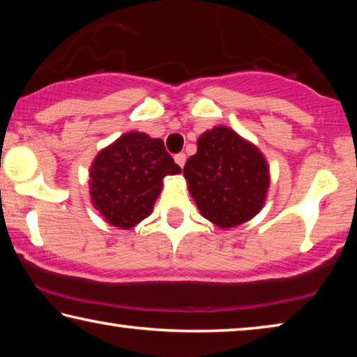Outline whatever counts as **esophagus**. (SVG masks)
Returning <instances> with one entry per match:
<instances>
[{
    "label": "esophagus",
    "mask_w": 357,
    "mask_h": 357,
    "mask_svg": "<svg viewBox=\"0 0 357 357\" xmlns=\"http://www.w3.org/2000/svg\"><path fill=\"white\" fill-rule=\"evenodd\" d=\"M174 162H176V164L183 168L184 165H185V154L184 153H179V154H176L174 155Z\"/></svg>",
    "instance_id": "obj_1"
}]
</instances>
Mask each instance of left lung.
I'll list each match as a JSON object with an SVG mask.
<instances>
[{
  "instance_id": "1",
  "label": "left lung",
  "mask_w": 357,
  "mask_h": 357,
  "mask_svg": "<svg viewBox=\"0 0 357 357\" xmlns=\"http://www.w3.org/2000/svg\"><path fill=\"white\" fill-rule=\"evenodd\" d=\"M184 178L200 214L225 229L263 209L271 183L261 151L227 126L203 132L197 154L185 162Z\"/></svg>"
}]
</instances>
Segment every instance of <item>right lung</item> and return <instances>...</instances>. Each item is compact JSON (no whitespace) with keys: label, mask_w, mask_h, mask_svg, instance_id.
Wrapping results in <instances>:
<instances>
[{"label":"right lung","mask_w":357,"mask_h":357,"mask_svg":"<svg viewBox=\"0 0 357 357\" xmlns=\"http://www.w3.org/2000/svg\"><path fill=\"white\" fill-rule=\"evenodd\" d=\"M160 138L128 132L99 151L89 168L93 206L110 225L130 229L153 213L168 174H179Z\"/></svg>","instance_id":"right-lung-1"}]
</instances>
